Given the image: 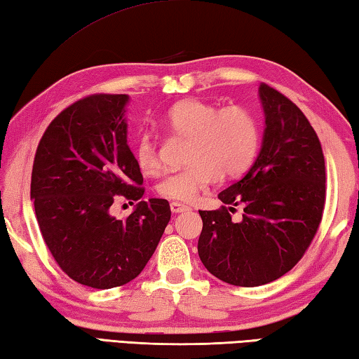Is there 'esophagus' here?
I'll return each instance as SVG.
<instances>
[{"label": "esophagus", "instance_id": "1", "mask_svg": "<svg viewBox=\"0 0 359 359\" xmlns=\"http://www.w3.org/2000/svg\"><path fill=\"white\" fill-rule=\"evenodd\" d=\"M171 210L172 213H184V212H190L191 207L180 204V202H171Z\"/></svg>", "mask_w": 359, "mask_h": 359}]
</instances>
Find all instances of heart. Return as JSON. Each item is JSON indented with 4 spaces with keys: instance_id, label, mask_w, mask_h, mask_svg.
Instances as JSON below:
<instances>
[{
    "instance_id": "b5f03b06",
    "label": "heart",
    "mask_w": 359,
    "mask_h": 359,
    "mask_svg": "<svg viewBox=\"0 0 359 359\" xmlns=\"http://www.w3.org/2000/svg\"><path fill=\"white\" fill-rule=\"evenodd\" d=\"M163 126L168 132L188 140L187 161L190 165L163 179L160 196L190 202L221 180L223 175H238L252 165L259 151V122L250 109L240 105L218 108L215 103L190 99L169 109ZM142 174L160 172L161 160L154 136H140L135 149Z\"/></svg>"
}]
</instances>
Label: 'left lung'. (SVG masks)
<instances>
[{"instance_id":"obj_1","label":"left lung","mask_w":359,"mask_h":359,"mask_svg":"<svg viewBox=\"0 0 359 359\" xmlns=\"http://www.w3.org/2000/svg\"><path fill=\"white\" fill-rule=\"evenodd\" d=\"M262 146L250 171L218 194V210H199V257L221 281L256 287L297 265L320 224L325 158L320 141L295 103L266 84ZM237 205L244 217H230Z\"/></svg>"}]
</instances>
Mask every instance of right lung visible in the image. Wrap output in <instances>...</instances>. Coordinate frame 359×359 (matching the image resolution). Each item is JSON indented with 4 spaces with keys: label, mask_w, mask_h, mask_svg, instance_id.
<instances>
[{
    "label": "right lung",
    "mask_w": 359,
    "mask_h": 359,
    "mask_svg": "<svg viewBox=\"0 0 359 359\" xmlns=\"http://www.w3.org/2000/svg\"><path fill=\"white\" fill-rule=\"evenodd\" d=\"M127 94L84 97L57 114L39 142L31 199L56 264L94 289H113L144 269L171 219L166 199L141 201L142 174L127 144ZM138 200L126 220L109 213Z\"/></svg>",
    "instance_id": "add662e5"
}]
</instances>
